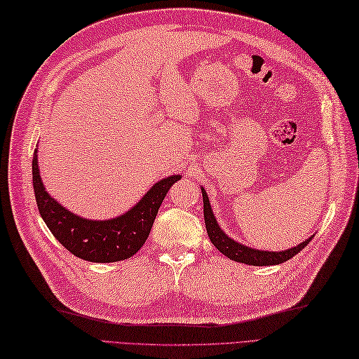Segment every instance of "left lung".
Segmentation results:
<instances>
[{
  "instance_id": "left-lung-1",
  "label": "left lung",
  "mask_w": 359,
  "mask_h": 359,
  "mask_svg": "<svg viewBox=\"0 0 359 359\" xmlns=\"http://www.w3.org/2000/svg\"><path fill=\"white\" fill-rule=\"evenodd\" d=\"M202 189V197H203V217H205V226H207V233L208 238L212 242L220 253L225 255L228 259H231L234 262H242L247 265H256V266H264V265H278L288 261L293 256H296L299 251L309 245V242L313 239V236H310L309 239L301 242L299 245L292 247L284 251H265V250H257V248H251L243 245V243L231 239L222 228H220L217 219L212 212L211 203L208 199V194L205 191V188L201 187Z\"/></svg>"
}]
</instances>
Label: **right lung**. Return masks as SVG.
<instances>
[{"instance_id": "add662e5", "label": "right lung", "mask_w": 359, "mask_h": 359, "mask_svg": "<svg viewBox=\"0 0 359 359\" xmlns=\"http://www.w3.org/2000/svg\"><path fill=\"white\" fill-rule=\"evenodd\" d=\"M36 151L38 147L32 158V182L40 216L66 250L89 262H118L134 256L147 242L166 193L182 179L180 174L160 179L133 208L117 217L86 219L74 215L46 191Z\"/></svg>"}]
</instances>
